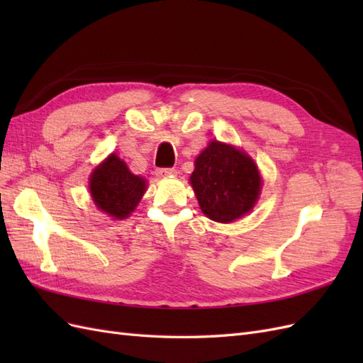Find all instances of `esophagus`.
<instances>
[{
	"label": "esophagus",
	"mask_w": 363,
	"mask_h": 363,
	"mask_svg": "<svg viewBox=\"0 0 363 363\" xmlns=\"http://www.w3.org/2000/svg\"><path fill=\"white\" fill-rule=\"evenodd\" d=\"M156 174L159 177H172V175L177 174V171H175V168H159L156 169Z\"/></svg>",
	"instance_id": "34e87169"
}]
</instances>
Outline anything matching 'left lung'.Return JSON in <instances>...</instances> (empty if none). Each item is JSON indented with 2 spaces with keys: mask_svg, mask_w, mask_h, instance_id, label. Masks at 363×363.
I'll return each mask as SVG.
<instances>
[{
  "mask_svg": "<svg viewBox=\"0 0 363 363\" xmlns=\"http://www.w3.org/2000/svg\"><path fill=\"white\" fill-rule=\"evenodd\" d=\"M191 184L206 216L232 223L256 204L262 180L244 151L213 140L196 157Z\"/></svg>",
  "mask_w": 363,
  "mask_h": 363,
  "instance_id": "left-lung-1",
  "label": "left lung"
}]
</instances>
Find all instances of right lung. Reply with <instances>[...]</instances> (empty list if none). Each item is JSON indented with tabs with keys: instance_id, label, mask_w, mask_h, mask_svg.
<instances>
[{
	"instance_id": "obj_1",
	"label": "right lung",
	"mask_w": 363,
	"mask_h": 363,
	"mask_svg": "<svg viewBox=\"0 0 363 363\" xmlns=\"http://www.w3.org/2000/svg\"><path fill=\"white\" fill-rule=\"evenodd\" d=\"M147 183L131 174L116 155L108 156L91 177V194L98 208L116 219H124L140 201Z\"/></svg>"
}]
</instances>
